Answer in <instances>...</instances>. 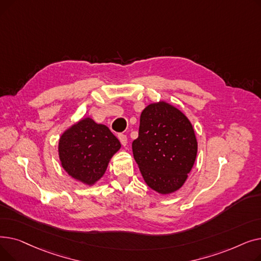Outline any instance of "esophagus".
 I'll return each mask as SVG.
<instances>
[{
  "label": "esophagus",
  "mask_w": 261,
  "mask_h": 261,
  "mask_svg": "<svg viewBox=\"0 0 261 261\" xmlns=\"http://www.w3.org/2000/svg\"><path fill=\"white\" fill-rule=\"evenodd\" d=\"M118 140L120 141L121 145L122 146H127V143H128V140H127V136L125 134H118Z\"/></svg>",
  "instance_id": "1"
}]
</instances>
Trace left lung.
I'll return each instance as SVG.
<instances>
[{"instance_id":"1","label":"left lung","mask_w":261,"mask_h":261,"mask_svg":"<svg viewBox=\"0 0 261 261\" xmlns=\"http://www.w3.org/2000/svg\"><path fill=\"white\" fill-rule=\"evenodd\" d=\"M132 151L146 184L161 195H168L187 180L197 158L198 143L185 114L160 101L143 110Z\"/></svg>"}]
</instances>
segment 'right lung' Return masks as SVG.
<instances>
[{"mask_svg": "<svg viewBox=\"0 0 261 261\" xmlns=\"http://www.w3.org/2000/svg\"><path fill=\"white\" fill-rule=\"evenodd\" d=\"M119 149V141L107 126L86 117L62 133L58 152L67 174L91 186L105 174Z\"/></svg>", "mask_w": 261, "mask_h": 261, "instance_id": "right-lung-1", "label": "right lung"}]
</instances>
